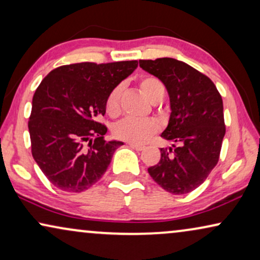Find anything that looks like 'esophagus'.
I'll return each instance as SVG.
<instances>
[{
	"instance_id": "34e87169",
	"label": "esophagus",
	"mask_w": 260,
	"mask_h": 260,
	"mask_svg": "<svg viewBox=\"0 0 260 260\" xmlns=\"http://www.w3.org/2000/svg\"><path fill=\"white\" fill-rule=\"evenodd\" d=\"M129 145H130L131 148L135 149V150H137V151H142V150H144V149H145L144 145H142V144H137V143H133V142H130Z\"/></svg>"
}]
</instances>
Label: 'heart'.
I'll use <instances>...</instances> for the list:
<instances>
[{
  "instance_id": "1",
  "label": "heart",
  "mask_w": 260,
  "mask_h": 260,
  "mask_svg": "<svg viewBox=\"0 0 260 260\" xmlns=\"http://www.w3.org/2000/svg\"><path fill=\"white\" fill-rule=\"evenodd\" d=\"M142 93L152 104L162 102L166 95V87L161 80L155 77H145L140 81ZM123 86L119 85L113 88L106 99V112L109 116L117 117L120 113V98H122ZM159 130L158 123L155 119H133L126 118L120 120L113 127V135L119 140L133 143L142 144L150 140Z\"/></svg>"
}]
</instances>
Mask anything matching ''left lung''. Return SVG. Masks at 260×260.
<instances>
[{
  "label": "left lung",
  "mask_w": 260,
  "mask_h": 260,
  "mask_svg": "<svg viewBox=\"0 0 260 260\" xmlns=\"http://www.w3.org/2000/svg\"><path fill=\"white\" fill-rule=\"evenodd\" d=\"M140 67L165 84L172 111L161 137L173 144L161 148L148 173L169 193H190L219 161L226 131L221 95L208 77L180 60H140Z\"/></svg>",
  "instance_id": "obj_1"
}]
</instances>
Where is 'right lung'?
<instances>
[{
    "instance_id": "1",
    "label": "right lung",
    "mask_w": 260,
    "mask_h": 260,
    "mask_svg": "<svg viewBox=\"0 0 260 260\" xmlns=\"http://www.w3.org/2000/svg\"><path fill=\"white\" fill-rule=\"evenodd\" d=\"M138 61L79 62L49 72L35 91L28 122L31 155L56 188L80 193L108 169L120 141H105L98 122L106 99Z\"/></svg>"
}]
</instances>
